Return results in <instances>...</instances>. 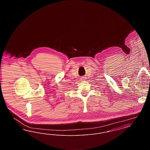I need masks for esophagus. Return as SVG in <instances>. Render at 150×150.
I'll list each match as a JSON object with an SVG mask.
<instances>
[{
	"label": "esophagus",
	"instance_id": "esophagus-1",
	"mask_svg": "<svg viewBox=\"0 0 150 150\" xmlns=\"http://www.w3.org/2000/svg\"><path fill=\"white\" fill-rule=\"evenodd\" d=\"M80 80H81V81H83V80H85L86 79H85V78H81L80 79Z\"/></svg>",
	"mask_w": 150,
	"mask_h": 150
}]
</instances>
